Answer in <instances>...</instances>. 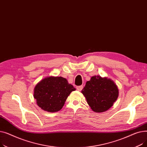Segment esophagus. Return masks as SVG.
<instances>
[{"instance_id":"esophagus-1","label":"esophagus","mask_w":147,"mask_h":147,"mask_svg":"<svg viewBox=\"0 0 147 147\" xmlns=\"http://www.w3.org/2000/svg\"><path fill=\"white\" fill-rule=\"evenodd\" d=\"M83 88V86L82 85V86H77V87H76V89H77V90H79V91H81V90H82Z\"/></svg>"}]
</instances>
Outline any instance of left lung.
Here are the masks:
<instances>
[{"label": "left lung", "mask_w": 147, "mask_h": 147, "mask_svg": "<svg viewBox=\"0 0 147 147\" xmlns=\"http://www.w3.org/2000/svg\"><path fill=\"white\" fill-rule=\"evenodd\" d=\"M81 92L95 113H103L110 109L119 96V89L115 82L100 76H92Z\"/></svg>", "instance_id": "8db88e82"}]
</instances>
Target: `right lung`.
Instances as JSON below:
<instances>
[{
  "label": "right lung",
  "instance_id": "right-lung-1",
  "mask_svg": "<svg viewBox=\"0 0 147 147\" xmlns=\"http://www.w3.org/2000/svg\"><path fill=\"white\" fill-rule=\"evenodd\" d=\"M76 88L63 77H46L34 88V98L44 111L57 112L63 107L67 97Z\"/></svg>",
  "mask_w": 147,
  "mask_h": 147
}]
</instances>
